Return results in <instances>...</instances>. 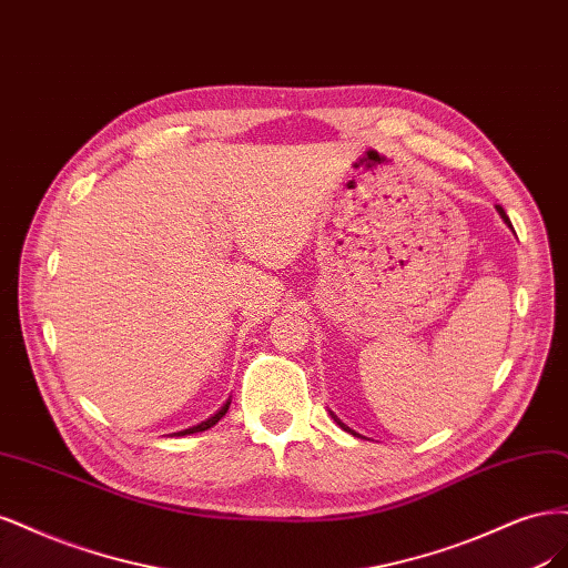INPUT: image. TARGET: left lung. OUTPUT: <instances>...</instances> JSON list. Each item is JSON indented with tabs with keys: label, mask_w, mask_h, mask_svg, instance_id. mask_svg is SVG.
Returning a JSON list of instances; mask_svg holds the SVG:
<instances>
[{
	"label": "left lung",
	"mask_w": 568,
	"mask_h": 568,
	"mask_svg": "<svg viewBox=\"0 0 568 568\" xmlns=\"http://www.w3.org/2000/svg\"><path fill=\"white\" fill-rule=\"evenodd\" d=\"M496 210H498V214H500V219H503V222H505V224H507V226H509V229H511V222H509V216H507V214H505V210H503V207H500V205H496ZM331 415H333V419H335V423H337V425H339V427H342V429H346V432H349V434H354V436H356V432H354V429H349V427H346V425H344V423H339V419H337V415H335V413H333V410H331Z\"/></svg>",
	"instance_id": "obj_1"
}]
</instances>
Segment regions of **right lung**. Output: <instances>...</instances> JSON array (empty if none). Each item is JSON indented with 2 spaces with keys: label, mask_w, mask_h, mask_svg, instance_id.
Returning a JSON list of instances; mask_svg holds the SVG:
<instances>
[{
  "label": "right lung",
  "mask_w": 568,
  "mask_h": 568,
  "mask_svg": "<svg viewBox=\"0 0 568 568\" xmlns=\"http://www.w3.org/2000/svg\"><path fill=\"white\" fill-rule=\"evenodd\" d=\"M229 406H231V398L226 400V404L222 406V408H219L212 417H207L205 419V423H200V425H193V427H189V429H184V432H174L176 436H186V434H195V432H205V429H210V427H214L216 423H219V419H222L224 415H226V410H229Z\"/></svg>",
  "instance_id": "1"
}]
</instances>
